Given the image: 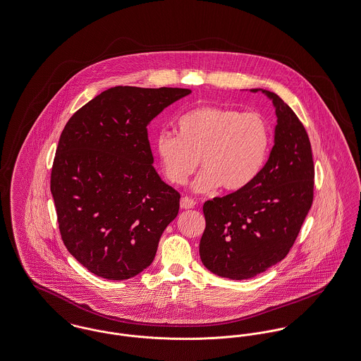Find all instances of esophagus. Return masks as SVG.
Listing matches in <instances>:
<instances>
[{"label":"esophagus","instance_id":"1","mask_svg":"<svg viewBox=\"0 0 361 361\" xmlns=\"http://www.w3.org/2000/svg\"><path fill=\"white\" fill-rule=\"evenodd\" d=\"M195 200L191 199V197H188V196H184L183 199H181V202H180V207L183 209V210H191L195 207Z\"/></svg>","mask_w":361,"mask_h":361}]
</instances>
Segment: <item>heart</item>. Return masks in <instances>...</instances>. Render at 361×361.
Segmentation results:
<instances>
[{
  "label": "heart",
  "mask_w": 361,
  "mask_h": 361,
  "mask_svg": "<svg viewBox=\"0 0 361 361\" xmlns=\"http://www.w3.org/2000/svg\"><path fill=\"white\" fill-rule=\"evenodd\" d=\"M177 135L161 132L155 151L165 178L184 185L200 164L202 173L193 188L224 192L248 188L267 161L271 130L257 111H240L231 106L203 105L177 120Z\"/></svg>",
  "instance_id": "obj_1"
}]
</instances>
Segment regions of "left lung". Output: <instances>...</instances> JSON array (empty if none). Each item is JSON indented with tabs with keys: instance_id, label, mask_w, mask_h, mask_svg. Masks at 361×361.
I'll list each match as a JSON object with an SVG mask.
<instances>
[{
	"instance_id": "obj_1",
	"label": "left lung",
	"mask_w": 361,
	"mask_h": 361,
	"mask_svg": "<svg viewBox=\"0 0 361 361\" xmlns=\"http://www.w3.org/2000/svg\"><path fill=\"white\" fill-rule=\"evenodd\" d=\"M262 92L276 106L269 161L248 188L203 204L202 263L214 274L231 279L257 276L289 254L314 200L315 168L308 133L276 94Z\"/></svg>"
}]
</instances>
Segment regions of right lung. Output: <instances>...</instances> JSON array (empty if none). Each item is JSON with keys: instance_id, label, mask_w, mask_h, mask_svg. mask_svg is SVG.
I'll list each match as a JSON object with an SVG mask.
<instances>
[{"instance_id": "add662e5", "label": "right lung", "mask_w": 361, "mask_h": 361, "mask_svg": "<svg viewBox=\"0 0 361 361\" xmlns=\"http://www.w3.org/2000/svg\"><path fill=\"white\" fill-rule=\"evenodd\" d=\"M188 88L117 85L66 123L50 176L66 250L88 271L113 281L152 263L177 216L180 193L154 169L147 126Z\"/></svg>"}]
</instances>
